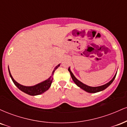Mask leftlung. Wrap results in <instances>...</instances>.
<instances>
[{"label":"left lung","mask_w":127,"mask_h":127,"mask_svg":"<svg viewBox=\"0 0 127 127\" xmlns=\"http://www.w3.org/2000/svg\"><path fill=\"white\" fill-rule=\"evenodd\" d=\"M68 71H69L70 73L71 77H72L73 81H74V82H75V84H76V85H78L79 87H80L81 88H82V90H85V91L88 92V93H97V92L101 91H103V90H105L106 88H107V87H108L110 85L112 82H113V81H114L115 77H116V74H115L114 77H113V79H112L111 81H110V82H109L108 83H107V84H106L105 85L100 86V87H90V86H88V85H85V84H83V83L81 82V81H79V80L77 79L75 77V76L73 75V74L72 72H71L69 68H68Z\"/></svg>","instance_id":"left-lung-1"}]
</instances>
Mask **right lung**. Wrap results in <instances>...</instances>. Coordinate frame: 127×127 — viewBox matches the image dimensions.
<instances>
[{
    "instance_id": "add662e5",
    "label": "right lung",
    "mask_w": 127,
    "mask_h": 127,
    "mask_svg": "<svg viewBox=\"0 0 127 127\" xmlns=\"http://www.w3.org/2000/svg\"><path fill=\"white\" fill-rule=\"evenodd\" d=\"M60 66V64L57 65L55 67L54 71L52 72V76H51L46 81H43L40 84H37V85L34 86H32V87H26V86H23L22 85H20V84H18V82H17L14 79V78H12V75H11V73H10L9 69V75L11 76V79H12L13 82L14 83V84L16 85V87H17L18 89H20L21 91H22L24 93H26V94H29L30 95H39V94H41L42 93H43L44 92L47 91L48 90L49 88V87L51 85L52 79H53V76L55 70L57 69Z\"/></svg>"
}]
</instances>
